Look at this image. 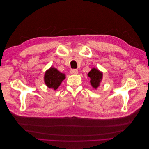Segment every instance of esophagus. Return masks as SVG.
<instances>
[{
    "label": "esophagus",
    "instance_id": "34e87169",
    "mask_svg": "<svg viewBox=\"0 0 149 149\" xmlns=\"http://www.w3.org/2000/svg\"><path fill=\"white\" fill-rule=\"evenodd\" d=\"M78 70H76V69L70 70V73L72 74H78Z\"/></svg>",
    "mask_w": 149,
    "mask_h": 149
}]
</instances>
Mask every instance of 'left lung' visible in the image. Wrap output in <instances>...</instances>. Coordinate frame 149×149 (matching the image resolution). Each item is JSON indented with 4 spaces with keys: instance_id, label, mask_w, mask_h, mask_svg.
I'll return each instance as SVG.
<instances>
[{
    "instance_id": "1",
    "label": "left lung",
    "mask_w": 149,
    "mask_h": 149,
    "mask_svg": "<svg viewBox=\"0 0 149 149\" xmlns=\"http://www.w3.org/2000/svg\"><path fill=\"white\" fill-rule=\"evenodd\" d=\"M88 76L91 79H90V83H91L92 87L94 89H97L102 81L103 76L102 72L93 67L91 70L88 73Z\"/></svg>"
}]
</instances>
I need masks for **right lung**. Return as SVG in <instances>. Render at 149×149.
Here are the masks:
<instances>
[{
	"instance_id": "obj_1",
	"label": "right lung",
	"mask_w": 149,
	"mask_h": 149,
	"mask_svg": "<svg viewBox=\"0 0 149 149\" xmlns=\"http://www.w3.org/2000/svg\"><path fill=\"white\" fill-rule=\"evenodd\" d=\"M66 78L65 73H62L55 68L51 66L45 71L44 82L48 88L56 90Z\"/></svg>"
}]
</instances>
